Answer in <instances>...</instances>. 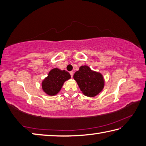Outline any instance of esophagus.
I'll list each match as a JSON object with an SVG mask.
<instances>
[{
  "label": "esophagus",
  "instance_id": "obj_1",
  "mask_svg": "<svg viewBox=\"0 0 146 146\" xmlns=\"http://www.w3.org/2000/svg\"><path fill=\"white\" fill-rule=\"evenodd\" d=\"M70 75H71V78H72L73 77V74H74V72L73 71H70Z\"/></svg>",
  "mask_w": 146,
  "mask_h": 146
}]
</instances>
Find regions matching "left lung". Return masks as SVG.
Listing matches in <instances>:
<instances>
[{"instance_id": "left-lung-1", "label": "left lung", "mask_w": 146, "mask_h": 146, "mask_svg": "<svg viewBox=\"0 0 146 146\" xmlns=\"http://www.w3.org/2000/svg\"><path fill=\"white\" fill-rule=\"evenodd\" d=\"M73 78L85 96L94 97L103 89L104 82L101 73L92 71L87 66H82L74 74Z\"/></svg>"}]
</instances>
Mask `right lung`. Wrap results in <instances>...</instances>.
Here are the masks:
<instances>
[{
	"mask_svg": "<svg viewBox=\"0 0 146 146\" xmlns=\"http://www.w3.org/2000/svg\"><path fill=\"white\" fill-rule=\"evenodd\" d=\"M70 78L71 75L68 71L54 68L50 71L47 77L42 82L43 90L49 96L56 95L61 90L64 82Z\"/></svg>",
	"mask_w": 146,
	"mask_h": 146,
	"instance_id": "obj_1",
	"label": "right lung"
}]
</instances>
